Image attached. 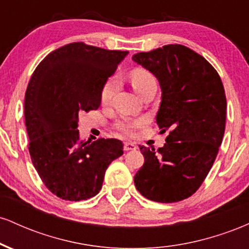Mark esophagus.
Returning a JSON list of instances; mask_svg holds the SVG:
<instances>
[{
    "label": "esophagus",
    "mask_w": 249,
    "mask_h": 249,
    "mask_svg": "<svg viewBox=\"0 0 249 249\" xmlns=\"http://www.w3.org/2000/svg\"><path fill=\"white\" fill-rule=\"evenodd\" d=\"M136 148H137V145L134 144V142H124V150L125 151H132V150H136Z\"/></svg>",
    "instance_id": "1"
}]
</instances>
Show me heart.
I'll return each instance as SVG.
<instances>
[{
    "label": "heart",
    "mask_w": 249,
    "mask_h": 249,
    "mask_svg": "<svg viewBox=\"0 0 249 249\" xmlns=\"http://www.w3.org/2000/svg\"><path fill=\"white\" fill-rule=\"evenodd\" d=\"M131 82H132L134 90L139 95H142L145 88L152 83H156V78L150 71L144 69V68H136L131 72ZM117 87H118V81L115 77H111L104 83L101 91V102L103 104H108L111 102L117 90ZM144 123L145 122L142 119H123V121L117 123L115 127L119 133L125 134V136H133L136 131L144 125Z\"/></svg>",
    "instance_id": "b5f03b06"
}]
</instances>
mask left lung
Returning <instances> with one entry per match:
<instances>
[{
  "instance_id": "8db88e82",
  "label": "left lung",
  "mask_w": 249,
  "mask_h": 249,
  "mask_svg": "<svg viewBox=\"0 0 249 249\" xmlns=\"http://www.w3.org/2000/svg\"><path fill=\"white\" fill-rule=\"evenodd\" d=\"M161 87L156 121L166 142L158 150L141 146L144 165L134 185L145 198L177 202L201 186L218 154L225 133V89L207 59L181 44H167L133 55Z\"/></svg>"
}]
</instances>
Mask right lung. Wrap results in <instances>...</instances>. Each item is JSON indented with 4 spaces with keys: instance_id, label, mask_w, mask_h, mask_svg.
<instances>
[{
    "instance_id": "add662e5",
    "label": "right lung",
    "mask_w": 249,
    "mask_h": 249,
    "mask_svg": "<svg viewBox=\"0 0 249 249\" xmlns=\"http://www.w3.org/2000/svg\"><path fill=\"white\" fill-rule=\"evenodd\" d=\"M127 51L73 42L51 51L31 75L24 97L29 153L44 186L79 201L101 191L105 171L123 154L117 139H81L78 115L97 110L104 83Z\"/></svg>"
}]
</instances>
